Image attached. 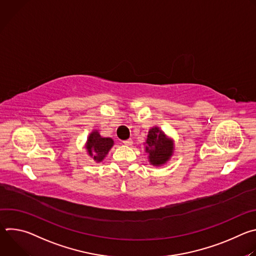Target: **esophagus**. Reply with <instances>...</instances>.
<instances>
[{
	"label": "esophagus",
	"instance_id": "34e87169",
	"mask_svg": "<svg viewBox=\"0 0 256 256\" xmlns=\"http://www.w3.org/2000/svg\"><path fill=\"white\" fill-rule=\"evenodd\" d=\"M124 144L126 146H132V138H128V140H124Z\"/></svg>",
	"mask_w": 256,
	"mask_h": 256
}]
</instances>
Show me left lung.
<instances>
[{
	"label": "left lung",
	"mask_w": 256,
	"mask_h": 256,
	"mask_svg": "<svg viewBox=\"0 0 256 256\" xmlns=\"http://www.w3.org/2000/svg\"><path fill=\"white\" fill-rule=\"evenodd\" d=\"M144 144V152L148 154L150 165L160 167L166 164L174 153V140L159 126L149 130Z\"/></svg>",
	"instance_id": "obj_1"
}]
</instances>
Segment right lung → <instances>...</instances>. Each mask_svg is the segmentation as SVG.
Returning <instances> with one entry per match:
<instances>
[{"mask_svg": "<svg viewBox=\"0 0 256 256\" xmlns=\"http://www.w3.org/2000/svg\"><path fill=\"white\" fill-rule=\"evenodd\" d=\"M114 144V140L112 138H104L99 134L98 130H93L87 136L85 149L90 158L96 163H100L107 156Z\"/></svg>", "mask_w": 256, "mask_h": 256, "instance_id": "right-lung-1", "label": "right lung"}]
</instances>
